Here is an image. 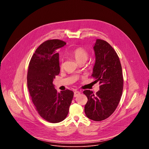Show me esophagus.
<instances>
[{
    "label": "esophagus",
    "mask_w": 149,
    "mask_h": 149,
    "mask_svg": "<svg viewBox=\"0 0 149 149\" xmlns=\"http://www.w3.org/2000/svg\"><path fill=\"white\" fill-rule=\"evenodd\" d=\"M80 94V92L78 91H74V97H76L77 96H78Z\"/></svg>",
    "instance_id": "1"
}]
</instances>
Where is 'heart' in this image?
<instances>
[{"label":"heart","mask_w":149,"mask_h":149,"mask_svg":"<svg viewBox=\"0 0 149 149\" xmlns=\"http://www.w3.org/2000/svg\"><path fill=\"white\" fill-rule=\"evenodd\" d=\"M71 55L75 58V60L77 61L78 63H80L81 62H86L89 55L87 50L82 47H78L74 49L71 52ZM60 67L61 68H62V62H61Z\"/></svg>","instance_id":"obj_1"}]
</instances>
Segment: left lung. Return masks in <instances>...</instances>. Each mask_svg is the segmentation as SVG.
<instances>
[{
	"instance_id": "8db88e82",
	"label": "left lung",
	"mask_w": 149,
	"mask_h": 149,
	"mask_svg": "<svg viewBox=\"0 0 149 149\" xmlns=\"http://www.w3.org/2000/svg\"><path fill=\"white\" fill-rule=\"evenodd\" d=\"M94 50L95 62L91 76L99 81L100 90L95 95L92 91H84L88 98L84 111L88 118L100 121L109 117L117 109L124 81L118 56L108 42L97 39Z\"/></svg>"
}]
</instances>
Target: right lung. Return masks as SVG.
<instances>
[{"label":"right lung","mask_w":149,"mask_h":149,"mask_svg":"<svg viewBox=\"0 0 149 149\" xmlns=\"http://www.w3.org/2000/svg\"><path fill=\"white\" fill-rule=\"evenodd\" d=\"M65 44L59 39L43 42L36 49L28 67V88L35 109L42 118L52 123L67 117L74 96L69 90L58 93L52 83L60 72L56 50Z\"/></svg>","instance_id":"add662e5"}]
</instances>
